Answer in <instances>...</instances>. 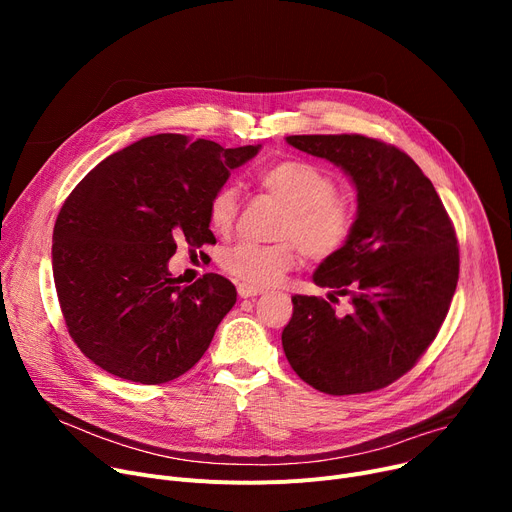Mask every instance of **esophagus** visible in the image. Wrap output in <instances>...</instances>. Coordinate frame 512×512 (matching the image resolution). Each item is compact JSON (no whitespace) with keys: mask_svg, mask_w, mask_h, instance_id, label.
I'll return each instance as SVG.
<instances>
[{"mask_svg":"<svg viewBox=\"0 0 512 512\" xmlns=\"http://www.w3.org/2000/svg\"><path fill=\"white\" fill-rule=\"evenodd\" d=\"M263 290L261 288H253V286H247V284H238V297L240 299H253L257 297V294H261Z\"/></svg>","mask_w":512,"mask_h":512,"instance_id":"1","label":"esophagus"}]
</instances>
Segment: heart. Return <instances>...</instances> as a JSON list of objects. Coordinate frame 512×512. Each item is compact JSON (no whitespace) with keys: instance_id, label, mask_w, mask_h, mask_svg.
I'll use <instances>...</instances> for the list:
<instances>
[{"instance_id":"b5f03b06","label":"heart","mask_w":512,"mask_h":512,"mask_svg":"<svg viewBox=\"0 0 512 512\" xmlns=\"http://www.w3.org/2000/svg\"><path fill=\"white\" fill-rule=\"evenodd\" d=\"M259 186L286 205V213L274 232L280 242L257 245L236 242L220 255V265L240 284L265 288L280 282L299 259L301 251L315 261L330 259L344 249L353 234L355 207L336 195L328 172L301 159H284L259 174ZM238 193L222 186L211 197L209 224L218 234L234 228Z\"/></svg>"}]
</instances>
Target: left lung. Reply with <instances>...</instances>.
<instances>
[{"label": "left lung", "instance_id": "8db88e82", "mask_svg": "<svg viewBox=\"0 0 512 512\" xmlns=\"http://www.w3.org/2000/svg\"><path fill=\"white\" fill-rule=\"evenodd\" d=\"M294 149L324 157L357 188L344 249L313 274L326 299L292 297L284 355L319 392L386 388L434 342L459 282V247L436 188L400 149L363 134H294ZM338 296L352 311L335 313Z\"/></svg>", "mask_w": 512, "mask_h": 512}]
</instances>
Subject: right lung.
Returning a JSON list of instances; mask_svg holds the SVG:
<instances>
[{
	"instance_id": "obj_1",
	"label": "right lung",
	"mask_w": 512,
	"mask_h": 512,
	"mask_svg": "<svg viewBox=\"0 0 512 512\" xmlns=\"http://www.w3.org/2000/svg\"><path fill=\"white\" fill-rule=\"evenodd\" d=\"M259 149L155 134L78 182L53 228L51 265L68 332L95 365L153 386L203 357L236 288L220 274L180 286L168 261L178 240L213 245L211 197Z\"/></svg>"
}]
</instances>
